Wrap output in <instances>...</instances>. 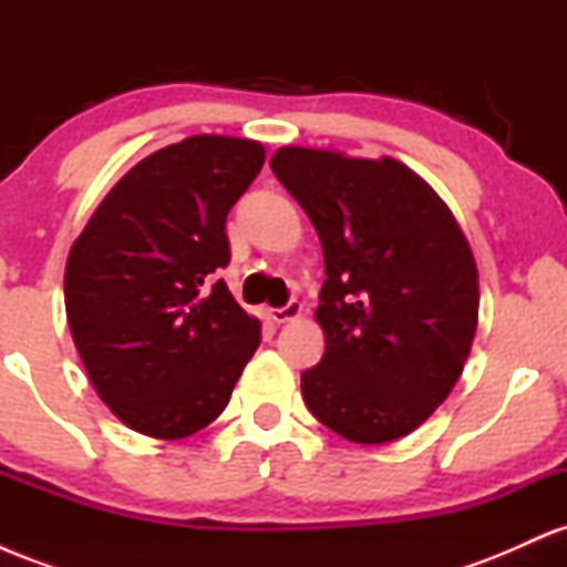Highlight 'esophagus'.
Here are the masks:
<instances>
[{
  "label": "esophagus",
  "instance_id": "34e87169",
  "mask_svg": "<svg viewBox=\"0 0 567 567\" xmlns=\"http://www.w3.org/2000/svg\"><path fill=\"white\" fill-rule=\"evenodd\" d=\"M298 315H301V303H298V301H288L285 306H279V309H269V317H271V320H275L277 324H279V322L296 320Z\"/></svg>",
  "mask_w": 567,
  "mask_h": 567
}]
</instances>
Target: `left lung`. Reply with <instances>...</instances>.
<instances>
[{
  "label": "left lung",
  "instance_id": "8db88e82",
  "mask_svg": "<svg viewBox=\"0 0 567 567\" xmlns=\"http://www.w3.org/2000/svg\"><path fill=\"white\" fill-rule=\"evenodd\" d=\"M271 173L322 243L324 354L301 373L315 419L360 445L421 426L451 394L477 330V266L434 188L396 159L285 146Z\"/></svg>",
  "mask_w": 567,
  "mask_h": 567
}]
</instances>
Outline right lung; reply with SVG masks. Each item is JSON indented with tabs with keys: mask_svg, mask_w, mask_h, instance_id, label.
I'll list each match as a JSON object with an SVG mask.
<instances>
[{
	"mask_svg": "<svg viewBox=\"0 0 567 567\" xmlns=\"http://www.w3.org/2000/svg\"><path fill=\"white\" fill-rule=\"evenodd\" d=\"M264 146L194 135L148 154L97 205L66 261V317L97 396L135 432L181 440L216 421L261 324L224 279L226 216Z\"/></svg>",
	"mask_w": 567,
	"mask_h": 567,
	"instance_id": "right-lung-1",
	"label": "right lung"
}]
</instances>
